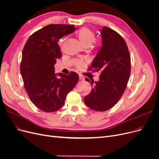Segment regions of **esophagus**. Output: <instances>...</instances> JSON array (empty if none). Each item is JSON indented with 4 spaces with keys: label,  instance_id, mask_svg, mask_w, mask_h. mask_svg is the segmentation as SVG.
<instances>
[{
    "label": "esophagus",
    "instance_id": "34e87169",
    "mask_svg": "<svg viewBox=\"0 0 159 159\" xmlns=\"http://www.w3.org/2000/svg\"><path fill=\"white\" fill-rule=\"evenodd\" d=\"M79 79L80 80H84V77L83 76H82L81 75H79Z\"/></svg>",
    "mask_w": 159,
    "mask_h": 159
}]
</instances>
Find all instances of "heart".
I'll list each match as a JSON object with an SVG mask.
<instances>
[{"instance_id":"obj_1","label":"heart","mask_w":159,"mask_h":159,"mask_svg":"<svg viewBox=\"0 0 159 159\" xmlns=\"http://www.w3.org/2000/svg\"><path fill=\"white\" fill-rule=\"evenodd\" d=\"M78 37L81 44L83 46H90L94 42L96 37L93 31L88 28H83L78 33ZM82 63H79L78 66H81Z\"/></svg>"}]
</instances>
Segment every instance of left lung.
I'll list each match as a JSON object with an SVG mask.
<instances>
[{"label":"left lung","mask_w":159,"mask_h":159,"mask_svg":"<svg viewBox=\"0 0 159 159\" xmlns=\"http://www.w3.org/2000/svg\"><path fill=\"white\" fill-rule=\"evenodd\" d=\"M102 46L89 69L100 70L98 81H88L93 86L84 100L88 107L97 111L110 109L125 91L130 75V56L125 40L106 26L100 32Z\"/></svg>","instance_id":"left-lung-1"}]
</instances>
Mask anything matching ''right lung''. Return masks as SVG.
Listing matches in <instances>:
<instances>
[{"instance_id": "add662e5", "label": "right lung", "mask_w": 159, "mask_h": 159, "mask_svg": "<svg viewBox=\"0 0 159 159\" xmlns=\"http://www.w3.org/2000/svg\"><path fill=\"white\" fill-rule=\"evenodd\" d=\"M75 31L74 25L50 24L31 34L23 48L20 71L24 87L35 106L44 112L62 107L79 80L75 72L54 73L57 58L61 57L59 40Z\"/></svg>"}]
</instances>
